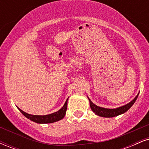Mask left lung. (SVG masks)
Returning <instances> with one entry per match:
<instances>
[{"mask_svg": "<svg viewBox=\"0 0 149 149\" xmlns=\"http://www.w3.org/2000/svg\"><path fill=\"white\" fill-rule=\"evenodd\" d=\"M138 94L136 95V97L133 100L132 102H130L129 104H126V105L123 106V107L117 108V109H105V108H102V107H97V105H95V104H93L92 102V101L89 99L90 100V108H91L92 111L94 113H95V114H97V116H102V117H105V118H112V117H115V116H117L118 115H120V114L124 113H125L128 109H130L131 108L132 106L134 104L135 102V101L137 99Z\"/></svg>", "mask_w": 149, "mask_h": 149, "instance_id": "obj_1", "label": "left lung"}]
</instances>
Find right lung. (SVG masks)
Returning <instances> with one entry per match:
<instances>
[{
    "label": "right lung",
    "instance_id": "obj_1",
    "mask_svg": "<svg viewBox=\"0 0 149 149\" xmlns=\"http://www.w3.org/2000/svg\"><path fill=\"white\" fill-rule=\"evenodd\" d=\"M67 101L68 99L66 100V102H65L64 105L61 108L60 110L58 111L53 113L49 114V115L45 116H36V115H31V114L26 113L24 111L19 109L20 112L23 114L25 117L27 118L30 119L31 120L33 121V122L37 123H52L56 122V121L62 119L65 116L66 114V109H67Z\"/></svg>",
    "mask_w": 149,
    "mask_h": 149
}]
</instances>
